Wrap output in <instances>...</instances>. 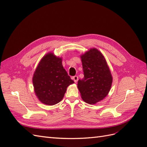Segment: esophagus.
<instances>
[{
  "label": "esophagus",
  "instance_id": "34e87169",
  "mask_svg": "<svg viewBox=\"0 0 147 147\" xmlns=\"http://www.w3.org/2000/svg\"><path fill=\"white\" fill-rule=\"evenodd\" d=\"M72 79L74 80V81L75 83H77V81H78V76H74V77H72Z\"/></svg>",
  "mask_w": 147,
  "mask_h": 147
}]
</instances>
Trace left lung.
<instances>
[{"label": "left lung", "instance_id": "1", "mask_svg": "<svg viewBox=\"0 0 147 147\" xmlns=\"http://www.w3.org/2000/svg\"><path fill=\"white\" fill-rule=\"evenodd\" d=\"M84 78L77 84L83 101L96 104L108 95L113 77L102 53L96 48H90L80 55Z\"/></svg>", "mask_w": 147, "mask_h": 147}]
</instances>
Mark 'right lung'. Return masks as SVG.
Wrapping results in <instances>:
<instances>
[{"instance_id":"1","label":"right lung","mask_w":147,"mask_h":147,"mask_svg":"<svg viewBox=\"0 0 147 147\" xmlns=\"http://www.w3.org/2000/svg\"><path fill=\"white\" fill-rule=\"evenodd\" d=\"M62 57L49 52L38 63L32 77L34 90L42 104L54 105L62 100L67 88L74 84L62 63Z\"/></svg>"}]
</instances>
